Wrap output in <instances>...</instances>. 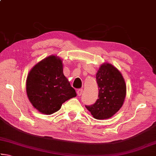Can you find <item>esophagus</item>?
<instances>
[{"instance_id": "34e87169", "label": "esophagus", "mask_w": 156, "mask_h": 156, "mask_svg": "<svg viewBox=\"0 0 156 156\" xmlns=\"http://www.w3.org/2000/svg\"><path fill=\"white\" fill-rule=\"evenodd\" d=\"M82 94H83V89H78V90L77 91V95L79 96H80Z\"/></svg>"}]
</instances>
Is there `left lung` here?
<instances>
[{"label":"left lung","mask_w":156,"mask_h":156,"mask_svg":"<svg viewBox=\"0 0 156 156\" xmlns=\"http://www.w3.org/2000/svg\"><path fill=\"white\" fill-rule=\"evenodd\" d=\"M96 81L99 89L98 99L93 105L85 107L96 119H107L122 106L126 96L125 82L119 71L109 63L99 68Z\"/></svg>","instance_id":"obj_1"}]
</instances>
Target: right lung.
<instances>
[{
    "label": "right lung",
    "mask_w": 156,
    "mask_h": 156,
    "mask_svg": "<svg viewBox=\"0 0 156 156\" xmlns=\"http://www.w3.org/2000/svg\"><path fill=\"white\" fill-rule=\"evenodd\" d=\"M28 98L39 112L47 115L58 111L69 99L76 96L63 74L62 60L50 56L31 69L27 78Z\"/></svg>",
    "instance_id": "add662e5"
}]
</instances>
